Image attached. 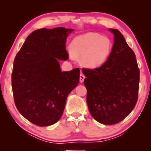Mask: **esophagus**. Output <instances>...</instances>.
<instances>
[{
	"label": "esophagus",
	"mask_w": 151,
	"mask_h": 151,
	"mask_svg": "<svg viewBox=\"0 0 151 151\" xmlns=\"http://www.w3.org/2000/svg\"><path fill=\"white\" fill-rule=\"evenodd\" d=\"M85 79V76L84 75V74H80V82H84V80Z\"/></svg>",
	"instance_id": "1"
}]
</instances>
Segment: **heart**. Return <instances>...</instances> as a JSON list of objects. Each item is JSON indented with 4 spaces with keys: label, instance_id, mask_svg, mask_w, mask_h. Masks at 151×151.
I'll list each match as a JSON object with an SVG mask.
<instances>
[{
    "label": "heart",
    "instance_id": "heart-1",
    "mask_svg": "<svg viewBox=\"0 0 151 151\" xmlns=\"http://www.w3.org/2000/svg\"><path fill=\"white\" fill-rule=\"evenodd\" d=\"M70 49L74 57L81 58V63L84 67L97 68L109 58L113 42L108 36L97 33H86L76 37Z\"/></svg>",
    "mask_w": 151,
    "mask_h": 151
}]
</instances>
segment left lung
Returning <instances> with one entry per match:
<instances>
[{
	"instance_id": "left-lung-1",
	"label": "left lung",
	"mask_w": 151,
	"mask_h": 151,
	"mask_svg": "<svg viewBox=\"0 0 151 151\" xmlns=\"http://www.w3.org/2000/svg\"><path fill=\"white\" fill-rule=\"evenodd\" d=\"M112 51L105 63L83 69L86 102L91 116L103 124L112 125L129 115L137 104L139 69L134 51L115 29Z\"/></svg>"
}]
</instances>
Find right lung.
<instances>
[{
    "label": "right lung",
    "mask_w": 151,
    "mask_h": 151,
    "mask_svg": "<svg viewBox=\"0 0 151 151\" xmlns=\"http://www.w3.org/2000/svg\"><path fill=\"white\" fill-rule=\"evenodd\" d=\"M72 29H40L29 35L14 61L12 86L16 108L39 127L56 123L63 115L69 94L78 84V68L62 71L58 60H66V39Z\"/></svg>",
    "instance_id": "add662e5"
}]
</instances>
